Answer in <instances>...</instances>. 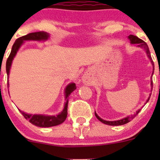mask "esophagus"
<instances>
[{
    "instance_id": "obj_1",
    "label": "esophagus",
    "mask_w": 160,
    "mask_h": 160,
    "mask_svg": "<svg viewBox=\"0 0 160 160\" xmlns=\"http://www.w3.org/2000/svg\"><path fill=\"white\" fill-rule=\"evenodd\" d=\"M83 81L84 82V83H86V84H89V83H90L89 77H88V75L83 76Z\"/></svg>"
}]
</instances>
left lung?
<instances>
[{
    "label": "left lung",
    "instance_id": "1",
    "mask_svg": "<svg viewBox=\"0 0 160 160\" xmlns=\"http://www.w3.org/2000/svg\"><path fill=\"white\" fill-rule=\"evenodd\" d=\"M128 38H129L130 40V42L132 43V44H138V46H139V47L142 48V49H145V51L146 52V54H147L148 57H149V59L151 60V62L152 64V66H154V63H153V61L152 59V57H151V55H150V52H149V47H148L147 44H146V42H145L143 40L140 39L139 38H138L137 36H135V35H129V36H128ZM154 68V67H153ZM154 70V69H153ZM152 75H153V72H152ZM151 87H152V80H151ZM150 96H151V94L149 95V98H148L147 101H146V103L149 101V98H150ZM140 110H138L136 111V113L135 114H134L133 115H129V116H127L126 118H124L121 119V120H118V121H112V122H109V121H105V120H103L102 118H101L99 117V116L97 114V113L95 112V116H96L97 118L98 119V120L100 121V122H101L102 123L104 124H106V125H113V126H118V125H125V124H127L128 122H129L130 121H132V119H133L135 117V116L137 115V114L139 113Z\"/></svg>",
    "mask_w": 160,
    "mask_h": 160
}]
</instances>
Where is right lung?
Listing matches in <instances>:
<instances>
[{
    "instance_id": "obj_1",
    "label": "right lung",
    "mask_w": 160,
    "mask_h": 160,
    "mask_svg": "<svg viewBox=\"0 0 160 160\" xmlns=\"http://www.w3.org/2000/svg\"><path fill=\"white\" fill-rule=\"evenodd\" d=\"M49 35L47 32H36L29 33L26 35L20 37L18 38L14 43L11 49V52L9 55V57L8 58L7 62H6V71L7 74L9 75L10 72L11 66L12 63V60L15 56L16 53L18 51L19 48L23 44L24 41H28V40H34V41H46L49 38ZM9 83H8V85ZM77 89V87L74 83H71L65 89V99L67 100V102L65 103L63 110L61 113H59L58 115H44V114H30L27 113L23 112L20 111L22 115L25 117V119L29 121V122L32 125L38 127H42V128H49V127L56 126L62 124L64 121L66 120L67 117V106H68V98L70 93L73 91L74 90Z\"/></svg>"
}]
</instances>
